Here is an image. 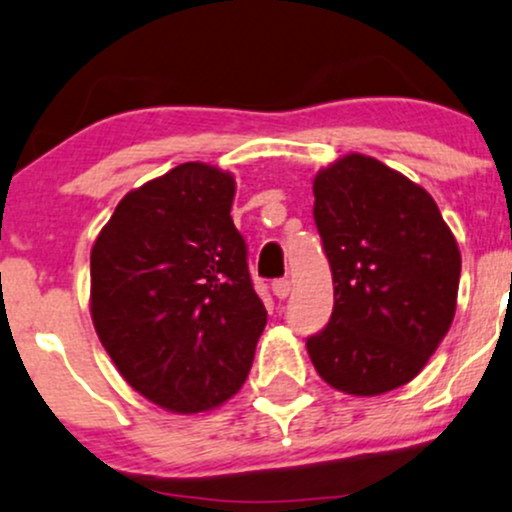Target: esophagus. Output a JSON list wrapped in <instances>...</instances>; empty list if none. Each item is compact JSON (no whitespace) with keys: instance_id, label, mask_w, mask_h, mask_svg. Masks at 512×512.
<instances>
[{"instance_id":"34e87169","label":"esophagus","mask_w":512,"mask_h":512,"mask_svg":"<svg viewBox=\"0 0 512 512\" xmlns=\"http://www.w3.org/2000/svg\"><path fill=\"white\" fill-rule=\"evenodd\" d=\"M272 291H274L276 298H281V301H284V298H289V293H291V281L289 279H276L272 284Z\"/></svg>"}]
</instances>
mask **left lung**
I'll use <instances>...</instances> for the list:
<instances>
[{
	"mask_svg": "<svg viewBox=\"0 0 512 512\" xmlns=\"http://www.w3.org/2000/svg\"><path fill=\"white\" fill-rule=\"evenodd\" d=\"M313 195L334 310L305 342L310 361L334 390L383 395L416 378L448 334L460 250L424 187L370 156L322 168Z\"/></svg>",
	"mask_w": 512,
	"mask_h": 512,
	"instance_id": "8db88e82",
	"label": "left lung"
}]
</instances>
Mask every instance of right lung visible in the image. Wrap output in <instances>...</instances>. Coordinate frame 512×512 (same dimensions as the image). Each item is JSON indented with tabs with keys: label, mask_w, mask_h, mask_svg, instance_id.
<instances>
[{
	"label": "right lung",
	"mask_w": 512,
	"mask_h": 512,
	"mask_svg": "<svg viewBox=\"0 0 512 512\" xmlns=\"http://www.w3.org/2000/svg\"><path fill=\"white\" fill-rule=\"evenodd\" d=\"M233 195L231 173L180 163L127 192L91 250L98 339L139 395L175 414L236 395L267 325Z\"/></svg>",
	"instance_id": "right-lung-1"
}]
</instances>
